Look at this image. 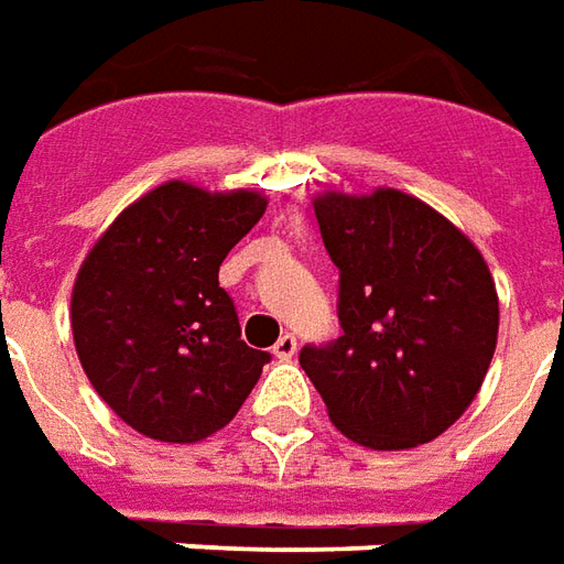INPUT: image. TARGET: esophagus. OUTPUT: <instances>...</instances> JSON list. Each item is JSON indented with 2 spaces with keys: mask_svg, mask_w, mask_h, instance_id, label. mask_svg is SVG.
<instances>
[{
  "mask_svg": "<svg viewBox=\"0 0 564 564\" xmlns=\"http://www.w3.org/2000/svg\"><path fill=\"white\" fill-rule=\"evenodd\" d=\"M294 352H297V337L285 332L282 337H279V340H275L273 356H275V359H291Z\"/></svg>",
  "mask_w": 564,
  "mask_h": 564,
  "instance_id": "obj_1",
  "label": "esophagus"
}]
</instances>
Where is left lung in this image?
<instances>
[{"label":"left lung","instance_id":"8db88e82","mask_svg":"<svg viewBox=\"0 0 564 564\" xmlns=\"http://www.w3.org/2000/svg\"><path fill=\"white\" fill-rule=\"evenodd\" d=\"M344 334L301 349L332 423L378 452L433 442L482 387L497 291L479 248L399 189L316 199Z\"/></svg>","mask_w":564,"mask_h":564}]
</instances>
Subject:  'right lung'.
<instances>
[{
    "label": "right lung",
    "mask_w": 564,
    "mask_h": 564,
    "mask_svg": "<svg viewBox=\"0 0 564 564\" xmlns=\"http://www.w3.org/2000/svg\"><path fill=\"white\" fill-rule=\"evenodd\" d=\"M267 212L260 193L169 181L128 205L73 285V340L107 405L159 442L224 430L270 352L248 347L217 270Z\"/></svg>",
    "instance_id": "add662e5"
}]
</instances>
